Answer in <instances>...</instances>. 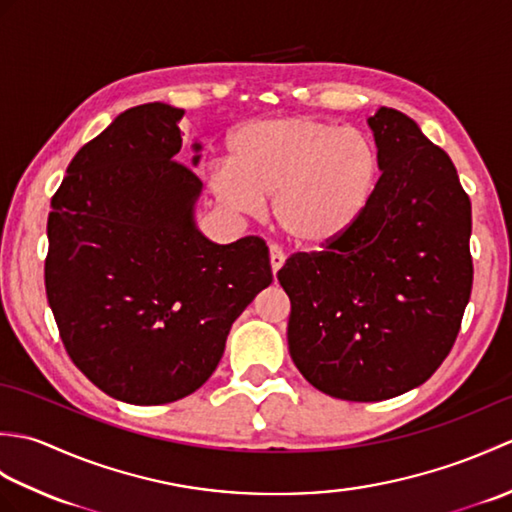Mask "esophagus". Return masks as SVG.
I'll return each instance as SVG.
<instances>
[{
    "label": "esophagus",
    "instance_id": "1",
    "mask_svg": "<svg viewBox=\"0 0 512 512\" xmlns=\"http://www.w3.org/2000/svg\"><path fill=\"white\" fill-rule=\"evenodd\" d=\"M284 262H286L284 250H281L279 246H270V268H273L275 275L279 273V268L284 266Z\"/></svg>",
    "mask_w": 512,
    "mask_h": 512
}]
</instances>
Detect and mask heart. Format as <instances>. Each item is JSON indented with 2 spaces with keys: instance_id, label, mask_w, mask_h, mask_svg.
Segmentation results:
<instances>
[{
  "instance_id": "heart-1",
  "label": "heart",
  "mask_w": 512,
  "mask_h": 512,
  "mask_svg": "<svg viewBox=\"0 0 512 512\" xmlns=\"http://www.w3.org/2000/svg\"><path fill=\"white\" fill-rule=\"evenodd\" d=\"M380 173V151L361 129L299 114L237 127L228 138V165L213 167L209 187L239 215L262 213L273 198L281 231L321 250L365 220Z\"/></svg>"
}]
</instances>
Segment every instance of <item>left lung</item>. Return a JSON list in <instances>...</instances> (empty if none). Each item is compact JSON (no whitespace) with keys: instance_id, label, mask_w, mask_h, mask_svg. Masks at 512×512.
<instances>
[{"instance_id":"8db88e82","label":"left lung","mask_w":512,"mask_h":512,"mask_svg":"<svg viewBox=\"0 0 512 512\" xmlns=\"http://www.w3.org/2000/svg\"><path fill=\"white\" fill-rule=\"evenodd\" d=\"M383 173L341 242L292 255L288 350L312 387L376 402L422 385L451 352L471 297V200L451 158L391 107L367 118Z\"/></svg>"}]
</instances>
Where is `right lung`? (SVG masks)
Returning <instances> with one entry per match:
<instances>
[{
  "label": "right lung",
  "mask_w": 512,
  "mask_h": 512,
  "mask_svg": "<svg viewBox=\"0 0 512 512\" xmlns=\"http://www.w3.org/2000/svg\"><path fill=\"white\" fill-rule=\"evenodd\" d=\"M184 110L145 103L83 145L50 202L46 295L74 365L107 396L165 405L200 389L233 321L273 284L259 237L213 244L180 158ZM198 167L202 145H191Z\"/></svg>",
  "instance_id": "1"
}]
</instances>
